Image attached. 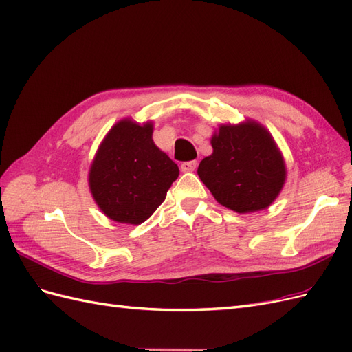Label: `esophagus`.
Here are the masks:
<instances>
[{
	"instance_id": "esophagus-1",
	"label": "esophagus",
	"mask_w": 352,
	"mask_h": 352,
	"mask_svg": "<svg viewBox=\"0 0 352 352\" xmlns=\"http://www.w3.org/2000/svg\"><path fill=\"white\" fill-rule=\"evenodd\" d=\"M197 168V162H185L180 164V170H182L184 173H189V172H194Z\"/></svg>"
}]
</instances>
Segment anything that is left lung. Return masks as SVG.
I'll use <instances>...</instances> for the list:
<instances>
[{"mask_svg":"<svg viewBox=\"0 0 352 352\" xmlns=\"http://www.w3.org/2000/svg\"><path fill=\"white\" fill-rule=\"evenodd\" d=\"M210 142L212 154L197 173L219 204L239 214L272 206L286 180L285 160L272 133L248 119L220 124Z\"/></svg>","mask_w":352,"mask_h":352,"instance_id":"8db88e82","label":"left lung"}]
</instances>
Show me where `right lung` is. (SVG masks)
<instances>
[{"instance_id":"obj_1","label":"right lung","mask_w":352,"mask_h":352,"mask_svg":"<svg viewBox=\"0 0 352 352\" xmlns=\"http://www.w3.org/2000/svg\"><path fill=\"white\" fill-rule=\"evenodd\" d=\"M154 123L132 117L104 136L88 173L89 190L109 219L141 225L163 204L179 167L153 141Z\"/></svg>"}]
</instances>
